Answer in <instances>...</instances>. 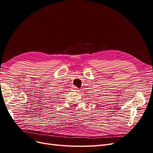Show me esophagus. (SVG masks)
<instances>
[{"label": "esophagus", "instance_id": "obj_1", "mask_svg": "<svg viewBox=\"0 0 153 153\" xmlns=\"http://www.w3.org/2000/svg\"><path fill=\"white\" fill-rule=\"evenodd\" d=\"M73 89H74V90H75V91H79V90H78V88H77V87H74Z\"/></svg>", "mask_w": 153, "mask_h": 153}]
</instances>
